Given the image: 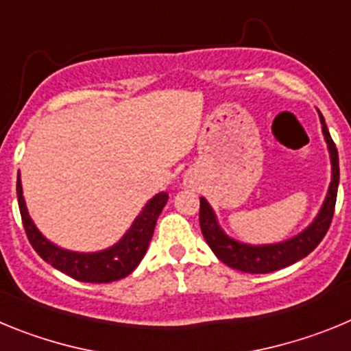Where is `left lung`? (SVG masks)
<instances>
[{
    "instance_id": "obj_1",
    "label": "left lung",
    "mask_w": 351,
    "mask_h": 351,
    "mask_svg": "<svg viewBox=\"0 0 351 351\" xmlns=\"http://www.w3.org/2000/svg\"><path fill=\"white\" fill-rule=\"evenodd\" d=\"M320 119L325 141L328 145V153H330V161H332V182H330L328 195L325 198L320 214L302 234L290 239V241H285V243L269 244V246L241 244L223 234L207 200L200 198V216L198 218H200L204 239H206L210 250L214 251V255L218 256L223 263H226L228 267L237 269L241 272H250V274H265V272L280 271V269L288 267L291 263L299 262L304 256H308L325 237L328 226L332 223L334 209H336L337 184H339V156H337L336 144L328 133L322 114Z\"/></svg>"
}]
</instances>
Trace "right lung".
<instances>
[{"label":"right lung","mask_w":351,"mask_h":351,"mask_svg":"<svg viewBox=\"0 0 351 351\" xmlns=\"http://www.w3.org/2000/svg\"><path fill=\"white\" fill-rule=\"evenodd\" d=\"M17 200L27 241L45 262H49L52 267L64 272L77 281L110 283V281L121 280V278L132 274L141 263V260L144 258L151 237H153L156 219L165 207L169 195L160 193L153 200H149L147 206L138 214V218L135 219V223L128 230V234L121 239L116 246L108 247L105 251H98V253H73V251L61 250V247L49 243L47 239L40 234L35 223L31 221L29 214H27L19 176Z\"/></svg>","instance_id":"obj_1"}]
</instances>
